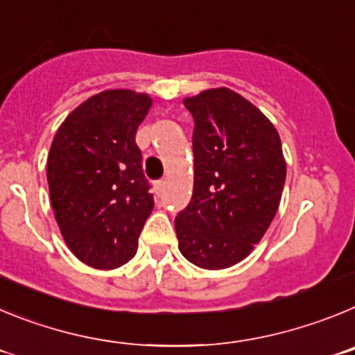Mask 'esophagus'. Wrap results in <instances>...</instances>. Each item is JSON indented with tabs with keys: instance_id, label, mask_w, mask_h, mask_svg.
I'll use <instances>...</instances> for the list:
<instances>
[{
	"instance_id": "34e87169",
	"label": "esophagus",
	"mask_w": 355,
	"mask_h": 355,
	"mask_svg": "<svg viewBox=\"0 0 355 355\" xmlns=\"http://www.w3.org/2000/svg\"><path fill=\"white\" fill-rule=\"evenodd\" d=\"M165 184H167V181L165 180L156 181V190H158V193H163V190H165Z\"/></svg>"
}]
</instances>
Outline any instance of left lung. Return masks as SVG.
<instances>
[{
	"mask_svg": "<svg viewBox=\"0 0 355 355\" xmlns=\"http://www.w3.org/2000/svg\"><path fill=\"white\" fill-rule=\"evenodd\" d=\"M193 117V193L175 216L180 250L208 270L247 258L279 208L286 163L277 130L245 97L209 89L187 97Z\"/></svg>",
	"mask_w": 355,
	"mask_h": 355,
	"instance_id": "1",
	"label": "left lung"
}]
</instances>
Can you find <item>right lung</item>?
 <instances>
[{
  "label": "right lung",
  "mask_w": 355,
  "mask_h": 355,
  "mask_svg": "<svg viewBox=\"0 0 355 355\" xmlns=\"http://www.w3.org/2000/svg\"><path fill=\"white\" fill-rule=\"evenodd\" d=\"M150 103L133 90L96 94L67 115L49 149L55 218L72 254L94 268L130 261L155 208L135 142Z\"/></svg>",
  "instance_id": "add662e5"
}]
</instances>
